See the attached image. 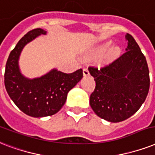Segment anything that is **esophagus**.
Masks as SVG:
<instances>
[{
  "mask_svg": "<svg viewBox=\"0 0 155 155\" xmlns=\"http://www.w3.org/2000/svg\"><path fill=\"white\" fill-rule=\"evenodd\" d=\"M83 75L84 76H89L90 75V72H89V70L87 69H83Z\"/></svg>",
  "mask_w": 155,
  "mask_h": 155,
  "instance_id": "34e87169",
  "label": "esophagus"
}]
</instances>
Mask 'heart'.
<instances>
[{"label": "heart", "instance_id": "heart-1", "mask_svg": "<svg viewBox=\"0 0 155 155\" xmlns=\"http://www.w3.org/2000/svg\"><path fill=\"white\" fill-rule=\"evenodd\" d=\"M110 46H111V42H108V43H107V44H104V46L100 48L99 51H100V52H104V51H106L107 50L110 48ZM117 53H118V48H111V50L109 51L108 57L112 58V57H114Z\"/></svg>", "mask_w": 155, "mask_h": 155}]
</instances>
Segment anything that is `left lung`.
I'll return each instance as SVG.
<instances>
[{
  "mask_svg": "<svg viewBox=\"0 0 155 155\" xmlns=\"http://www.w3.org/2000/svg\"><path fill=\"white\" fill-rule=\"evenodd\" d=\"M126 51L101 68H88L95 81L90 97L94 113L109 122L125 120L137 111L148 94L150 75L146 57L134 37L127 33Z\"/></svg>",
  "mask_w": 155,
  "mask_h": 155,
  "instance_id": "8db88e82",
  "label": "left lung"
}]
</instances>
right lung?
Returning <instances> with one entry per match:
<instances>
[{"label":"right lung","mask_w":155,"mask_h":155,"mask_svg":"<svg viewBox=\"0 0 155 155\" xmlns=\"http://www.w3.org/2000/svg\"><path fill=\"white\" fill-rule=\"evenodd\" d=\"M47 32L41 28L32 30L17 44L9 54L5 71V86L16 106L32 117L52 116L66 101L67 94L83 77L82 69L64 74L53 69L44 76L26 78L20 72L18 60L21 51L29 42Z\"/></svg>","instance_id":"right-lung-1"}]
</instances>
